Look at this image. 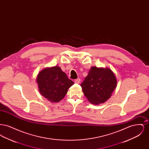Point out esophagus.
<instances>
[{"mask_svg": "<svg viewBox=\"0 0 149 149\" xmlns=\"http://www.w3.org/2000/svg\"><path fill=\"white\" fill-rule=\"evenodd\" d=\"M74 82H75V83H77V84H79L80 82V79L79 78H78V79H75Z\"/></svg>", "mask_w": 149, "mask_h": 149, "instance_id": "34e87169", "label": "esophagus"}]
</instances>
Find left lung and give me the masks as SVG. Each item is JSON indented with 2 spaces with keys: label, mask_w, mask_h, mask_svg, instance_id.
Here are the masks:
<instances>
[{
  "label": "left lung",
  "mask_w": 149,
  "mask_h": 149,
  "mask_svg": "<svg viewBox=\"0 0 149 149\" xmlns=\"http://www.w3.org/2000/svg\"><path fill=\"white\" fill-rule=\"evenodd\" d=\"M117 84L116 75L109 68L92 66L80 85L88 101L98 105L111 97Z\"/></svg>",
  "instance_id": "8db88e82"
}]
</instances>
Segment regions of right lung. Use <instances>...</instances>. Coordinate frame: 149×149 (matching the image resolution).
Listing matches in <instances>:
<instances>
[{"label": "right lung", "mask_w": 149, "mask_h": 149, "mask_svg": "<svg viewBox=\"0 0 149 149\" xmlns=\"http://www.w3.org/2000/svg\"><path fill=\"white\" fill-rule=\"evenodd\" d=\"M36 81L40 94L52 103H57L63 99L69 88L74 84L57 66L43 69L38 74Z\"/></svg>", "instance_id": "right-lung-1"}]
</instances>
